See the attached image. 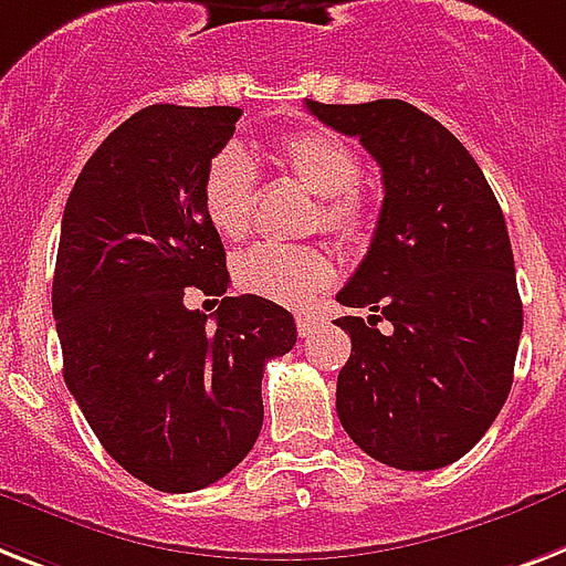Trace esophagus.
Segmentation results:
<instances>
[{"label": "esophagus", "mask_w": 566, "mask_h": 566, "mask_svg": "<svg viewBox=\"0 0 566 566\" xmlns=\"http://www.w3.org/2000/svg\"><path fill=\"white\" fill-rule=\"evenodd\" d=\"M319 325H323V319H319L316 314H298L296 316V328H298V334H302V337H311V334H314Z\"/></svg>", "instance_id": "obj_1"}]
</instances>
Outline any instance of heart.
<instances>
[{"label":"heart","mask_w":566,"mask_h":566,"mask_svg":"<svg viewBox=\"0 0 566 566\" xmlns=\"http://www.w3.org/2000/svg\"><path fill=\"white\" fill-rule=\"evenodd\" d=\"M275 165L296 182L319 197L314 223L343 238L360 241L369 229V200L357 188L363 177L360 154L339 133L307 127L284 136L275 148ZM206 218L218 235L238 241L250 232L259 171L238 145H223L211 154L203 171ZM232 275L241 291L252 296L302 305L334 279V261L323 247H291V243H255L243 250L232 264Z\"/></svg>","instance_id":"1"}]
</instances>
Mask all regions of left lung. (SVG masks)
Returning a JSON list of instances; mask_svg holds the SVG:
<instances>
[{"label":"left lung","instance_id":"left-lung-1","mask_svg":"<svg viewBox=\"0 0 566 566\" xmlns=\"http://www.w3.org/2000/svg\"><path fill=\"white\" fill-rule=\"evenodd\" d=\"M307 109L384 174L369 252L337 293L371 311L337 319L352 337L339 424L384 465L436 471L480 442L512 389L523 305L506 218L462 142L407 101Z\"/></svg>","mask_w":566,"mask_h":566}]
</instances>
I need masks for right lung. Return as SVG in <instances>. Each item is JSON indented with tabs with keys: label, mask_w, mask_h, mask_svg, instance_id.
Segmentation results:
<instances>
[{
	"label": "right lung",
	"mask_w": 566,
	"mask_h": 566,
	"mask_svg": "<svg viewBox=\"0 0 566 566\" xmlns=\"http://www.w3.org/2000/svg\"><path fill=\"white\" fill-rule=\"evenodd\" d=\"M238 107L139 109L101 142L63 209L52 311L63 378L109 457L168 494L206 489L252 450L261 378L296 346L270 298L227 296V252L203 171ZM186 286L223 295L216 325Z\"/></svg>",
	"instance_id": "1"
}]
</instances>
